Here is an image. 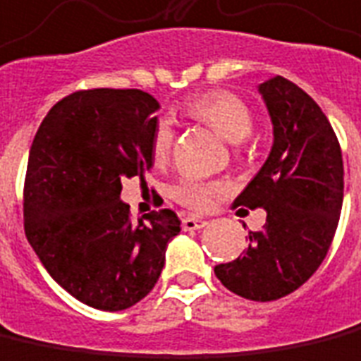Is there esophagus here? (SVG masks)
<instances>
[{
	"mask_svg": "<svg viewBox=\"0 0 361 361\" xmlns=\"http://www.w3.org/2000/svg\"><path fill=\"white\" fill-rule=\"evenodd\" d=\"M181 226H183V231H199V228L207 226V221L197 219V216H183L181 219Z\"/></svg>",
	"mask_w": 361,
	"mask_h": 361,
	"instance_id": "1",
	"label": "esophagus"
}]
</instances>
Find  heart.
<instances>
[{
  "mask_svg": "<svg viewBox=\"0 0 361 361\" xmlns=\"http://www.w3.org/2000/svg\"><path fill=\"white\" fill-rule=\"evenodd\" d=\"M188 113L193 119L205 123L216 130L224 140L238 145L252 135L254 119L248 105L228 92L201 93L188 102ZM173 142V127L168 119H158L152 130V156L156 162H164ZM223 191L221 183H205L197 180H183L173 188V197L189 209L203 211L211 205V197Z\"/></svg>",
  "mask_w": 361,
  "mask_h": 361,
  "instance_id": "1",
  "label": "heart"
}]
</instances>
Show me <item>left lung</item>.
I'll return each instance as SVG.
<instances>
[{
    "instance_id": "left-lung-1",
    "label": "left lung",
    "mask_w": 361,
    "mask_h": 361,
    "mask_svg": "<svg viewBox=\"0 0 361 361\" xmlns=\"http://www.w3.org/2000/svg\"><path fill=\"white\" fill-rule=\"evenodd\" d=\"M258 93L274 145L233 205L262 207L266 224L248 231V248L215 266V276L244 299L276 301L303 286L326 256L344 199V166L336 135L311 95L281 75L259 84Z\"/></svg>"
}]
</instances>
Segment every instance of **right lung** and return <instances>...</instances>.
Listing matches in <instances>:
<instances>
[{"mask_svg": "<svg viewBox=\"0 0 361 361\" xmlns=\"http://www.w3.org/2000/svg\"><path fill=\"white\" fill-rule=\"evenodd\" d=\"M160 103L140 90H87L58 102L35 135L25 178V234L62 289L99 311H125L152 291L178 215L128 221L123 178L154 166Z\"/></svg>", "mask_w": 361, "mask_h": 361, "instance_id": "obj_1", "label": "right lung"}]
</instances>
